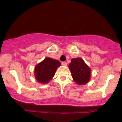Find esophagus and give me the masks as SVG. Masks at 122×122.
I'll use <instances>...</instances> for the list:
<instances>
[{"label":"esophagus","mask_w":122,"mask_h":122,"mask_svg":"<svg viewBox=\"0 0 122 122\" xmlns=\"http://www.w3.org/2000/svg\"><path fill=\"white\" fill-rule=\"evenodd\" d=\"M62 65H64V66H66L67 63H66V62H62Z\"/></svg>","instance_id":"34e87169"}]
</instances>
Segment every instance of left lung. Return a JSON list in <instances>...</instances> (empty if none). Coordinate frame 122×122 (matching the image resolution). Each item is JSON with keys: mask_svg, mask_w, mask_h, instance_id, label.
<instances>
[{"mask_svg": "<svg viewBox=\"0 0 122 122\" xmlns=\"http://www.w3.org/2000/svg\"><path fill=\"white\" fill-rule=\"evenodd\" d=\"M69 68L72 78L77 84L84 85L89 82L91 77V69L82 58H72Z\"/></svg>", "mask_w": 122, "mask_h": 122, "instance_id": "obj_1", "label": "left lung"}]
</instances>
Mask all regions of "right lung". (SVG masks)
<instances>
[{"label": "right lung", "mask_w": 122, "mask_h": 122, "mask_svg": "<svg viewBox=\"0 0 122 122\" xmlns=\"http://www.w3.org/2000/svg\"><path fill=\"white\" fill-rule=\"evenodd\" d=\"M60 65L58 60L46 57L35 67V77L40 83H47L53 77Z\"/></svg>", "instance_id": "1"}]
</instances>
